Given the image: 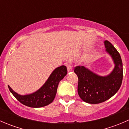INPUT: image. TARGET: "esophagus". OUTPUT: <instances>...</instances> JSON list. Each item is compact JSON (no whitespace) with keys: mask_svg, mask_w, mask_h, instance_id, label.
I'll use <instances>...</instances> for the list:
<instances>
[{"mask_svg":"<svg viewBox=\"0 0 129 129\" xmlns=\"http://www.w3.org/2000/svg\"><path fill=\"white\" fill-rule=\"evenodd\" d=\"M66 66H67V71H68V72H72V66H71V63H66Z\"/></svg>","mask_w":129,"mask_h":129,"instance_id":"34e87169","label":"esophagus"}]
</instances>
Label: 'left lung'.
<instances>
[{
  "mask_svg": "<svg viewBox=\"0 0 129 129\" xmlns=\"http://www.w3.org/2000/svg\"><path fill=\"white\" fill-rule=\"evenodd\" d=\"M104 45L105 51L115 65L109 75L101 76L84 66H77L74 69L79 79L78 93L87 103L96 104L105 102L117 92L122 84L123 66L120 54L110 42L105 40Z\"/></svg>",
  "mask_w": 129,
  "mask_h": 129,
  "instance_id": "1",
  "label": "left lung"
}]
</instances>
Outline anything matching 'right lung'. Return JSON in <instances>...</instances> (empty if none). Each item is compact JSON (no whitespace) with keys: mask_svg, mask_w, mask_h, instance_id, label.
<instances>
[{"mask_svg":"<svg viewBox=\"0 0 129 129\" xmlns=\"http://www.w3.org/2000/svg\"><path fill=\"white\" fill-rule=\"evenodd\" d=\"M67 67L62 66L55 69L49 77L45 84L36 92L27 95H20L8 87L13 95L22 104L34 108L42 107L53 102L57 93L60 81L67 75Z\"/></svg>","mask_w":129,"mask_h":129,"instance_id":"right-lung-1","label":"right lung"}]
</instances>
